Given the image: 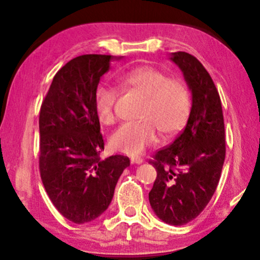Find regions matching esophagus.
I'll return each instance as SVG.
<instances>
[{
  "label": "esophagus",
  "instance_id": "1",
  "mask_svg": "<svg viewBox=\"0 0 260 260\" xmlns=\"http://www.w3.org/2000/svg\"><path fill=\"white\" fill-rule=\"evenodd\" d=\"M131 162H132V164H142L143 159H142V157H139V156L131 157Z\"/></svg>",
  "mask_w": 260,
  "mask_h": 260
}]
</instances>
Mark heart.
<instances>
[{"mask_svg":"<svg viewBox=\"0 0 260 260\" xmlns=\"http://www.w3.org/2000/svg\"><path fill=\"white\" fill-rule=\"evenodd\" d=\"M121 88L145 95L139 112V122L124 123L112 134L110 144L116 151L137 156L155 144L159 131L172 136L186 126L190 113V92L181 79L169 78L162 71L140 66L117 77ZM116 94L109 86L95 92L94 111L101 124L110 126L116 120Z\"/></svg>","mask_w":260,"mask_h":260,"instance_id":"b5f03b06","label":"heart"}]
</instances>
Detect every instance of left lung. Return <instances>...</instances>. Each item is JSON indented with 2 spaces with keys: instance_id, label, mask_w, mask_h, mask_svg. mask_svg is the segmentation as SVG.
Instances as JSON below:
<instances>
[{
  "instance_id": "obj_1",
  "label": "left lung",
  "mask_w": 260,
  "mask_h": 260,
  "mask_svg": "<svg viewBox=\"0 0 260 260\" xmlns=\"http://www.w3.org/2000/svg\"><path fill=\"white\" fill-rule=\"evenodd\" d=\"M171 56L192 92V109L177 138L149 161L156 170L149 202L164 222L181 226L196 219L215 193L226 143L221 100L210 74L190 53Z\"/></svg>"
}]
</instances>
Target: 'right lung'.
I'll list each match as a JSON object with an SVG mask.
<instances>
[{
	"instance_id": "obj_1",
	"label": "right lung",
	"mask_w": 260,
	"mask_h": 260,
	"mask_svg": "<svg viewBox=\"0 0 260 260\" xmlns=\"http://www.w3.org/2000/svg\"><path fill=\"white\" fill-rule=\"evenodd\" d=\"M110 55H82L53 77L39 116L41 181L61 215L85 223L109 208L116 183L129 166L123 155L100 159L104 149L94 98Z\"/></svg>"
}]
</instances>
